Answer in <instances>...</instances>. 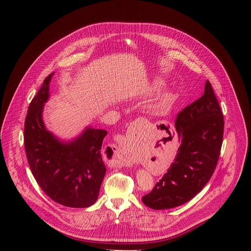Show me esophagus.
Wrapping results in <instances>:
<instances>
[{
  "label": "esophagus",
  "instance_id": "obj_1",
  "mask_svg": "<svg viewBox=\"0 0 251 251\" xmlns=\"http://www.w3.org/2000/svg\"><path fill=\"white\" fill-rule=\"evenodd\" d=\"M114 154H115V165L118 167H131L133 166L132 160L130 159V157L127 155V153L120 147H116V150H114Z\"/></svg>",
  "mask_w": 251,
  "mask_h": 251
}]
</instances>
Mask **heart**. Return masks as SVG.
<instances>
[{"mask_svg": "<svg viewBox=\"0 0 251 251\" xmlns=\"http://www.w3.org/2000/svg\"><path fill=\"white\" fill-rule=\"evenodd\" d=\"M173 97V93L169 89H162L157 94V101L159 103H166Z\"/></svg>", "mask_w": 251, "mask_h": 251, "instance_id": "b5f03b06", "label": "heart"}]
</instances>
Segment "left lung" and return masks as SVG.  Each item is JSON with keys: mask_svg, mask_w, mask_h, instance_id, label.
Masks as SVG:
<instances>
[{"mask_svg": "<svg viewBox=\"0 0 251 251\" xmlns=\"http://www.w3.org/2000/svg\"><path fill=\"white\" fill-rule=\"evenodd\" d=\"M175 126L181 143L175 161L153 191L142 198L153 209L173 208L192 200L208 183L217 167L225 122L208 80L202 96L180 112Z\"/></svg>", "mask_w": 251, "mask_h": 251, "instance_id": "left-lung-1", "label": "left lung"}]
</instances>
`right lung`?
<instances>
[{"instance_id": "1", "label": "right lung", "mask_w": 251, "mask_h": 251, "mask_svg": "<svg viewBox=\"0 0 251 251\" xmlns=\"http://www.w3.org/2000/svg\"><path fill=\"white\" fill-rule=\"evenodd\" d=\"M54 73L31 100L25 122V149L30 171L42 190L68 207H88L98 198L106 168L101 157L107 131L86 126L76 137L63 140L44 121L45 104Z\"/></svg>"}]
</instances>
